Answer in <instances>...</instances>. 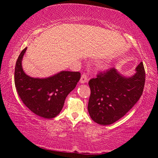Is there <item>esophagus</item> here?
<instances>
[{
  "label": "esophagus",
  "instance_id": "34e87169",
  "mask_svg": "<svg viewBox=\"0 0 158 158\" xmlns=\"http://www.w3.org/2000/svg\"><path fill=\"white\" fill-rule=\"evenodd\" d=\"M88 81V76L86 73H83V74L81 75V79H80V82L81 84H85Z\"/></svg>",
  "mask_w": 158,
  "mask_h": 158
}]
</instances>
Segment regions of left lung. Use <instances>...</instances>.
<instances>
[{
  "instance_id": "8db88e82",
  "label": "left lung",
  "mask_w": 158,
  "mask_h": 158,
  "mask_svg": "<svg viewBox=\"0 0 158 158\" xmlns=\"http://www.w3.org/2000/svg\"><path fill=\"white\" fill-rule=\"evenodd\" d=\"M137 73L125 78L115 68L99 72L89 84L90 95L88 105L90 116L98 124L114 123L125 116L139 100L145 84V69L141 62Z\"/></svg>"
}]
</instances>
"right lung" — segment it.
I'll list each match as a JSON object with an SVG mask.
<instances>
[{
  "mask_svg": "<svg viewBox=\"0 0 158 158\" xmlns=\"http://www.w3.org/2000/svg\"><path fill=\"white\" fill-rule=\"evenodd\" d=\"M26 49L22 50L16 63V89L21 101L32 112L44 118H53L60 112L66 97L81 78V73L63 71L47 79L32 78L26 75L21 67Z\"/></svg>",
  "mask_w": 158,
  "mask_h": 158,
  "instance_id": "obj_1",
  "label": "right lung"
}]
</instances>
